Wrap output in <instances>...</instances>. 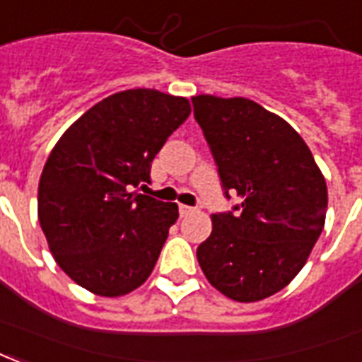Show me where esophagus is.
Returning a JSON list of instances; mask_svg holds the SVG:
<instances>
[{"mask_svg":"<svg viewBox=\"0 0 362 362\" xmlns=\"http://www.w3.org/2000/svg\"><path fill=\"white\" fill-rule=\"evenodd\" d=\"M178 211H180V216H188L194 213L195 209L189 207V205H180V207H178Z\"/></svg>","mask_w":362,"mask_h":362,"instance_id":"esophagus-1","label":"esophagus"}]
</instances>
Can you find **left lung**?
Returning a JSON list of instances; mask_svg holds the SVG:
<instances>
[{
	"instance_id": "obj_1",
	"label": "left lung",
	"mask_w": 362,
	"mask_h": 362,
	"mask_svg": "<svg viewBox=\"0 0 362 362\" xmlns=\"http://www.w3.org/2000/svg\"><path fill=\"white\" fill-rule=\"evenodd\" d=\"M192 103L226 197L242 199V213L211 216L197 261L221 293L261 301L307 263L326 221V180L303 138L255 101L195 95Z\"/></svg>"
}]
</instances>
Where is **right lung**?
Listing matches in <instances>:
<instances>
[{"label":"right lung","mask_w":362,"mask_h":362,"mask_svg":"<svg viewBox=\"0 0 362 362\" xmlns=\"http://www.w3.org/2000/svg\"><path fill=\"white\" fill-rule=\"evenodd\" d=\"M189 113L186 98L127 90L88 109L52 149L38 221L55 263L84 290L127 296L151 274L178 205L132 188L149 182L155 155Z\"/></svg>","instance_id":"add662e5"}]
</instances>
